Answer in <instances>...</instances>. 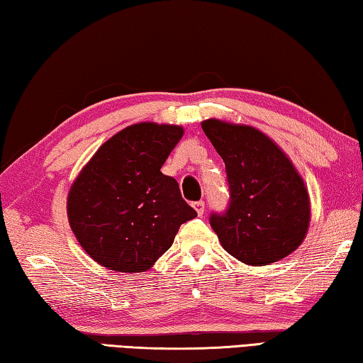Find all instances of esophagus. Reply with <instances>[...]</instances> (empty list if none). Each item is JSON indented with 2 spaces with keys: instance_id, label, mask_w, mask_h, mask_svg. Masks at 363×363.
Listing matches in <instances>:
<instances>
[{
  "instance_id": "obj_1",
  "label": "esophagus",
  "mask_w": 363,
  "mask_h": 363,
  "mask_svg": "<svg viewBox=\"0 0 363 363\" xmlns=\"http://www.w3.org/2000/svg\"><path fill=\"white\" fill-rule=\"evenodd\" d=\"M193 207L196 208L197 215H199V216H202V215H203V211H205V202H203V201H197V202H194V203H193Z\"/></svg>"
}]
</instances>
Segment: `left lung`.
<instances>
[{
	"instance_id": "obj_1",
	"label": "left lung",
	"mask_w": 363,
	"mask_h": 363,
	"mask_svg": "<svg viewBox=\"0 0 363 363\" xmlns=\"http://www.w3.org/2000/svg\"><path fill=\"white\" fill-rule=\"evenodd\" d=\"M202 129L225 164L229 205L211 213L223 248L248 265H269L303 242L310 199L288 156L257 129L220 120Z\"/></svg>"
}]
</instances>
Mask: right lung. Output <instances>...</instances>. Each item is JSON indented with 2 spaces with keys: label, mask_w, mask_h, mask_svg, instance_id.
<instances>
[{
  "label": "right lung",
  "mask_w": 363,
  "mask_h": 363,
  "mask_svg": "<svg viewBox=\"0 0 363 363\" xmlns=\"http://www.w3.org/2000/svg\"><path fill=\"white\" fill-rule=\"evenodd\" d=\"M183 135L174 125L139 123L108 139L67 196L71 229L90 257L115 272L148 270L197 216L162 164Z\"/></svg>",
  "instance_id": "add662e5"
}]
</instances>
